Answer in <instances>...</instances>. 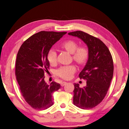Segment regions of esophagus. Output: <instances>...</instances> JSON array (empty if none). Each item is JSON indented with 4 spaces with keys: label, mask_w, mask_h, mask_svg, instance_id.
<instances>
[{
    "label": "esophagus",
    "mask_w": 129,
    "mask_h": 129,
    "mask_svg": "<svg viewBox=\"0 0 129 129\" xmlns=\"http://www.w3.org/2000/svg\"><path fill=\"white\" fill-rule=\"evenodd\" d=\"M67 82H65V81H62V83H61V86H64L65 85H66L67 84Z\"/></svg>",
    "instance_id": "esophagus-1"
}]
</instances>
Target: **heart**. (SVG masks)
<instances>
[{
	"label": "heart",
	"instance_id": "obj_1",
	"mask_svg": "<svg viewBox=\"0 0 129 129\" xmlns=\"http://www.w3.org/2000/svg\"><path fill=\"white\" fill-rule=\"evenodd\" d=\"M61 48L72 54L74 61L80 65H84L87 62L89 57V51L85 46L78 47V43L73 40H68L61 45ZM47 60L50 65H54L56 63L57 54L54 49H50L47 54ZM76 71V68L73 65H65L59 68L55 72L57 76L64 80H69L72 78Z\"/></svg>",
	"mask_w": 129,
	"mask_h": 129
}]
</instances>
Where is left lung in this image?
Masks as SVG:
<instances>
[{"label":"left lung","instance_id":"left-lung-1","mask_svg":"<svg viewBox=\"0 0 129 129\" xmlns=\"http://www.w3.org/2000/svg\"><path fill=\"white\" fill-rule=\"evenodd\" d=\"M68 34L80 38L87 45L89 57L79 77L86 80V86L74 84L73 104L82 109L94 108L103 100L113 79V60L108 48L98 38L82 31Z\"/></svg>","mask_w":129,"mask_h":129}]
</instances>
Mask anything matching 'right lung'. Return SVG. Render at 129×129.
<instances>
[{
  "label": "right lung",
  "instance_id": "1",
  "mask_svg": "<svg viewBox=\"0 0 129 129\" xmlns=\"http://www.w3.org/2000/svg\"><path fill=\"white\" fill-rule=\"evenodd\" d=\"M67 32L42 31L24 42L18 52L15 76L21 95L26 102L36 110H45L54 104L52 95L60 85L44 81V72L50 64L47 54L55 43Z\"/></svg>",
  "mask_w": 129,
  "mask_h": 129
}]
</instances>
